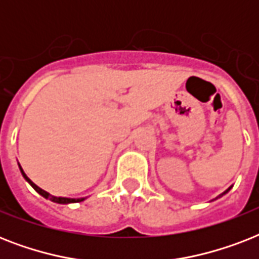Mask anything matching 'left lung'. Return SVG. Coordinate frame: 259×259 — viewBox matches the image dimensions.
Segmentation results:
<instances>
[{
  "label": "left lung",
  "instance_id": "8db88e82",
  "mask_svg": "<svg viewBox=\"0 0 259 259\" xmlns=\"http://www.w3.org/2000/svg\"><path fill=\"white\" fill-rule=\"evenodd\" d=\"M230 189H231V187H230V188H229V189H227V191H225V192H223V193H222V195H221V196H223V195H225V193H227V192H229V191H230ZM221 196H219V197H221Z\"/></svg>",
  "mask_w": 259,
  "mask_h": 259
}]
</instances>
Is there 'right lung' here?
Here are the masks:
<instances>
[{"instance_id": "add662e5", "label": "right lung", "mask_w": 259, "mask_h": 259, "mask_svg": "<svg viewBox=\"0 0 259 259\" xmlns=\"http://www.w3.org/2000/svg\"><path fill=\"white\" fill-rule=\"evenodd\" d=\"M18 166H20V165H18ZM20 170H21V173H22V176H24V179H25V180L28 181V183H29V184L32 185V187H33V189H34V191H36V192L40 193V195H41V196L46 197V199H50V200H51V201H54V203H59V204H68V203H79V201H83V200H84V197H80V199H70V197H58V196H54V195H51V193L46 192L44 189H41V188H40V187H37V185L34 184L33 181L30 180L29 177L26 176L25 172L22 170L21 166H20Z\"/></svg>"}]
</instances>
